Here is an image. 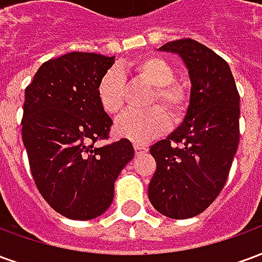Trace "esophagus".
<instances>
[{
	"label": "esophagus",
	"mask_w": 262,
	"mask_h": 262,
	"mask_svg": "<svg viewBox=\"0 0 262 262\" xmlns=\"http://www.w3.org/2000/svg\"><path fill=\"white\" fill-rule=\"evenodd\" d=\"M148 147L146 144H143V143H135V151L136 154H144L147 153Z\"/></svg>",
	"instance_id": "34e87169"
}]
</instances>
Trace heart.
Wrapping results in <instances>:
<instances>
[{
    "label": "heart",
    "instance_id": "1",
    "mask_svg": "<svg viewBox=\"0 0 262 262\" xmlns=\"http://www.w3.org/2000/svg\"><path fill=\"white\" fill-rule=\"evenodd\" d=\"M123 71H130L140 80L154 86L150 105L159 102L167 112L180 119L185 114L188 95L184 86L174 82L172 66L160 56L148 54L120 66ZM125 77L119 69H109L98 82L97 95L102 109L108 115H118L125 106ZM170 127V118L164 109L153 106L147 111H130L125 114L116 125L120 136L132 142L144 143L164 133Z\"/></svg>",
    "mask_w": 262,
    "mask_h": 262
}]
</instances>
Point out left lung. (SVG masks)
Listing matches in <instances>:
<instances>
[{
  "label": "left lung",
  "instance_id": "8db88e82",
  "mask_svg": "<svg viewBox=\"0 0 262 262\" xmlns=\"http://www.w3.org/2000/svg\"><path fill=\"white\" fill-rule=\"evenodd\" d=\"M181 56L191 80L185 119L170 136L150 147L156 171L148 199L171 219L202 213L225 187L240 139V95L230 67L193 39L163 45Z\"/></svg>",
  "mask_w": 262,
  "mask_h": 262
}]
</instances>
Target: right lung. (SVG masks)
<instances>
[{"label": "right lung", "mask_w": 262, "mask_h": 262, "mask_svg": "<svg viewBox=\"0 0 262 262\" xmlns=\"http://www.w3.org/2000/svg\"><path fill=\"white\" fill-rule=\"evenodd\" d=\"M114 63V56L71 52L43 63L25 90L20 125L32 177L45 201L69 219L101 216L135 156L127 139L97 144L114 123L97 95Z\"/></svg>", "instance_id": "1"}]
</instances>
